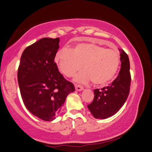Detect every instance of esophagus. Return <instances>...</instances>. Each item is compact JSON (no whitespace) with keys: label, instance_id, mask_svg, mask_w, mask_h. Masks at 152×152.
I'll list each match as a JSON object with an SVG mask.
<instances>
[{"label":"esophagus","instance_id":"obj_1","mask_svg":"<svg viewBox=\"0 0 152 152\" xmlns=\"http://www.w3.org/2000/svg\"><path fill=\"white\" fill-rule=\"evenodd\" d=\"M75 88H76V90L78 91L83 90V87L82 86H80V85H76V86H75Z\"/></svg>","mask_w":152,"mask_h":152}]
</instances>
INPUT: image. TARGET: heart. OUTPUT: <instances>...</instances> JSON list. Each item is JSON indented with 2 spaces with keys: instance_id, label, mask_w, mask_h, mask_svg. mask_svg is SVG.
Instances as JSON below:
<instances>
[{
  "instance_id": "obj_1",
  "label": "heart",
  "mask_w": 152,
  "mask_h": 152,
  "mask_svg": "<svg viewBox=\"0 0 152 152\" xmlns=\"http://www.w3.org/2000/svg\"><path fill=\"white\" fill-rule=\"evenodd\" d=\"M59 71L67 77H71L79 71L74 81L86 83L91 80L96 85L105 84L117 72L120 63L117 51L106 49L93 43H79L70 50L62 48L55 56Z\"/></svg>"
}]
</instances>
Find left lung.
I'll return each mask as SVG.
<instances>
[{"label": "left lung", "mask_w": 152, "mask_h": 152, "mask_svg": "<svg viewBox=\"0 0 152 152\" xmlns=\"http://www.w3.org/2000/svg\"><path fill=\"white\" fill-rule=\"evenodd\" d=\"M118 50L121 56V69L117 77L108 86L94 90L93 102L87 106L90 112L96 118L104 119L114 115L124 104L129 94V59L124 50Z\"/></svg>", "instance_id": "obj_1"}]
</instances>
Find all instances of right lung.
I'll return each mask as SVG.
<instances>
[{
	"mask_svg": "<svg viewBox=\"0 0 152 152\" xmlns=\"http://www.w3.org/2000/svg\"><path fill=\"white\" fill-rule=\"evenodd\" d=\"M58 38H43L23 52L18 70L20 95L26 109L36 117L50 121L61 109L74 84L64 78L54 62Z\"/></svg>",
	"mask_w": 152,
	"mask_h": 152,
	"instance_id": "obj_1",
	"label": "right lung"
}]
</instances>
